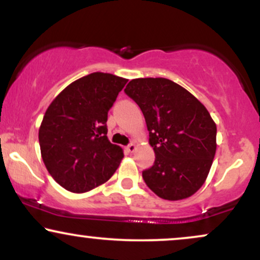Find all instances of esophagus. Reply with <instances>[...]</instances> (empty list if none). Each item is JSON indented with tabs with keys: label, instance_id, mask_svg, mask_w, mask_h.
I'll return each mask as SVG.
<instances>
[{
	"label": "esophagus",
	"instance_id": "obj_1",
	"mask_svg": "<svg viewBox=\"0 0 260 260\" xmlns=\"http://www.w3.org/2000/svg\"><path fill=\"white\" fill-rule=\"evenodd\" d=\"M126 149H127V151H129V153H133V151L137 149V145L134 144V143H131V144L127 145Z\"/></svg>",
	"mask_w": 260,
	"mask_h": 260
}]
</instances>
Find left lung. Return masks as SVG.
I'll use <instances>...</instances> for the list:
<instances>
[{"label":"left lung","mask_w":260,"mask_h":260,"mask_svg":"<svg viewBox=\"0 0 260 260\" xmlns=\"http://www.w3.org/2000/svg\"><path fill=\"white\" fill-rule=\"evenodd\" d=\"M124 92L138 104L155 161L143 171L160 198L181 201L204 184L216 151V124L194 95L166 78H138Z\"/></svg>","instance_id":"8db88e82"}]
</instances>
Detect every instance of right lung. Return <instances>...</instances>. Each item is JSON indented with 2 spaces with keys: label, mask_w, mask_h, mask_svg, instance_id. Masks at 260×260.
Returning <instances> with one entry per match:
<instances>
[{
  "label": "right lung",
  "mask_w": 260,
  "mask_h": 260,
  "mask_svg": "<svg viewBox=\"0 0 260 260\" xmlns=\"http://www.w3.org/2000/svg\"><path fill=\"white\" fill-rule=\"evenodd\" d=\"M127 79L95 72L66 86L47 107L39 129L41 157L59 186L84 193L105 183L123 150L107 138V112Z\"/></svg>",
  "instance_id": "right-lung-1"
}]
</instances>
